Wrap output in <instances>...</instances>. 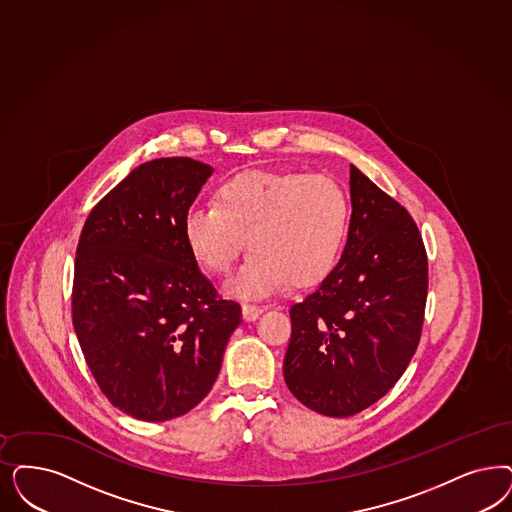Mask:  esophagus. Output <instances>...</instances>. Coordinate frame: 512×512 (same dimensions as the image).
<instances>
[{"instance_id":"1","label":"esophagus","mask_w":512,"mask_h":512,"mask_svg":"<svg viewBox=\"0 0 512 512\" xmlns=\"http://www.w3.org/2000/svg\"><path fill=\"white\" fill-rule=\"evenodd\" d=\"M265 312V306H259V304H242V314H244V319L246 321H255V319L259 318L261 314Z\"/></svg>"}]
</instances>
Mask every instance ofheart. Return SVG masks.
<instances>
[{"instance_id":"heart-1","label":"heart","mask_w":512,"mask_h":512,"mask_svg":"<svg viewBox=\"0 0 512 512\" xmlns=\"http://www.w3.org/2000/svg\"><path fill=\"white\" fill-rule=\"evenodd\" d=\"M350 229V200L329 176L247 170L225 179L213 206L183 217V242L212 276H227L244 247L251 255L227 285L242 299L265 297L289 282H323L342 255Z\"/></svg>"}]
</instances>
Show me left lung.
Returning a JSON list of instances; mask_svg holds the SVG:
<instances>
[{"label":"left lung","instance_id":"obj_1","mask_svg":"<svg viewBox=\"0 0 512 512\" xmlns=\"http://www.w3.org/2000/svg\"><path fill=\"white\" fill-rule=\"evenodd\" d=\"M352 219L335 270L291 306L283 378L323 416H353L382 399L420 344L427 255L405 208L350 164Z\"/></svg>","mask_w":512,"mask_h":512}]
</instances>
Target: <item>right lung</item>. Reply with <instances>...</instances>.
Here are the masks:
<instances>
[{
    "instance_id": "add662e5",
    "label": "right lung",
    "mask_w": 512,
    "mask_h": 512,
    "mask_svg": "<svg viewBox=\"0 0 512 512\" xmlns=\"http://www.w3.org/2000/svg\"><path fill=\"white\" fill-rule=\"evenodd\" d=\"M212 172L189 157L143 162L92 208L79 238L73 329L102 393L136 420L198 405L242 321L183 242V217Z\"/></svg>"
}]
</instances>
